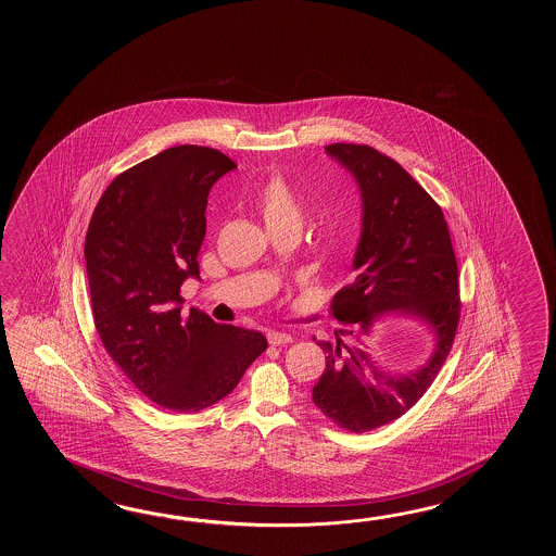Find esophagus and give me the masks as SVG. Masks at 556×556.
<instances>
[{"label":"esophagus","instance_id":"esophagus-1","mask_svg":"<svg viewBox=\"0 0 556 556\" xmlns=\"http://www.w3.org/2000/svg\"><path fill=\"white\" fill-rule=\"evenodd\" d=\"M268 342L270 345H286L292 342V336L286 331H268Z\"/></svg>","mask_w":556,"mask_h":556}]
</instances>
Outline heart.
Masks as SVG:
<instances>
[{
	"mask_svg": "<svg viewBox=\"0 0 556 556\" xmlns=\"http://www.w3.org/2000/svg\"><path fill=\"white\" fill-rule=\"evenodd\" d=\"M256 204L268 228L300 223V202L282 175H273L264 182Z\"/></svg>",
	"mask_w": 556,
	"mask_h": 556,
	"instance_id": "1",
	"label": "heart"
}]
</instances>
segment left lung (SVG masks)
<instances>
[{
    "label": "left lung",
    "instance_id": "obj_1",
    "mask_svg": "<svg viewBox=\"0 0 556 556\" xmlns=\"http://www.w3.org/2000/svg\"><path fill=\"white\" fill-rule=\"evenodd\" d=\"M326 153L354 175L364 216L354 280L331 300V316L348 328L318 342L326 369L312 400L336 426L366 433L409 412L438 378L462 318L459 270L441 206L397 161L354 142ZM388 311L421 318L434 333L432 357L409 375L379 370L363 342Z\"/></svg>",
    "mask_w": 556,
    "mask_h": 556
}]
</instances>
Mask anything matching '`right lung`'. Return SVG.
I'll list each match as a JSON object with an SVG mask.
<instances>
[{
	"mask_svg": "<svg viewBox=\"0 0 556 556\" xmlns=\"http://www.w3.org/2000/svg\"><path fill=\"white\" fill-rule=\"evenodd\" d=\"M232 168L211 147H170L113 178L85 237L106 354L142 395L175 414L220 402L268 348L261 331L216 324L194 307L180 312V286L199 276L208 192Z\"/></svg>",
	"mask_w": 556,
	"mask_h": 556,
	"instance_id": "add662e5",
	"label": "right lung"
}]
</instances>
